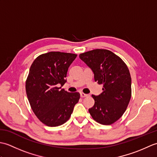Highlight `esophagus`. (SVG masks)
<instances>
[{
    "instance_id": "esophagus-1",
    "label": "esophagus",
    "mask_w": 157,
    "mask_h": 157,
    "mask_svg": "<svg viewBox=\"0 0 157 157\" xmlns=\"http://www.w3.org/2000/svg\"><path fill=\"white\" fill-rule=\"evenodd\" d=\"M80 96H81V97L84 98V97H87V96H88L89 95L87 94H84V93H83V92H81L80 93Z\"/></svg>"
}]
</instances>
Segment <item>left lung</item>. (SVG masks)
Instances as JSON below:
<instances>
[{"instance_id":"left-lung-1","label":"left lung","mask_w":157,"mask_h":157,"mask_svg":"<svg viewBox=\"0 0 157 157\" xmlns=\"http://www.w3.org/2000/svg\"><path fill=\"white\" fill-rule=\"evenodd\" d=\"M94 73L95 82L102 84L103 92L92 95L94 105L89 113L96 121L111 125L121 117L132 95V79L128 67L111 51L96 49L79 55Z\"/></svg>"}]
</instances>
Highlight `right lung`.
<instances>
[{
    "mask_svg": "<svg viewBox=\"0 0 157 157\" xmlns=\"http://www.w3.org/2000/svg\"><path fill=\"white\" fill-rule=\"evenodd\" d=\"M76 56L72 53L49 52L38 56L30 67L26 94L32 111L46 125L56 127L67 121L79 101V92L61 89Z\"/></svg>",
    "mask_w": 157,
    "mask_h": 157,
    "instance_id": "1",
    "label": "right lung"
}]
</instances>
